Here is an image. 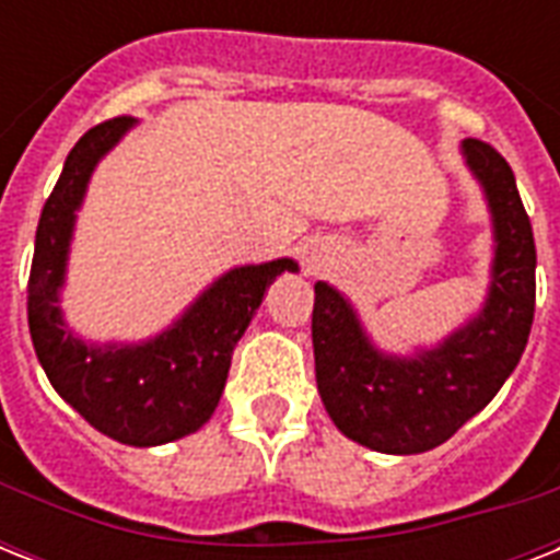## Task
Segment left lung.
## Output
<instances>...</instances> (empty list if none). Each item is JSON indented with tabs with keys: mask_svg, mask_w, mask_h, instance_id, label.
<instances>
[{
	"mask_svg": "<svg viewBox=\"0 0 560 560\" xmlns=\"http://www.w3.org/2000/svg\"><path fill=\"white\" fill-rule=\"evenodd\" d=\"M462 153L486 191L494 264L486 305L435 349L383 354L340 290L316 281V386L328 416L351 442L381 453H424L447 442L494 398L521 363L535 319V235L509 162L479 139Z\"/></svg>",
	"mask_w": 560,
	"mask_h": 560,
	"instance_id": "obj_1",
	"label": "left lung"
}]
</instances>
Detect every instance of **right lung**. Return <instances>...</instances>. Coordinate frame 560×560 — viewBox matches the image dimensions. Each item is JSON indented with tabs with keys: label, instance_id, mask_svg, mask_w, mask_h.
<instances>
[{
	"label": "right lung",
	"instance_id": "1",
	"mask_svg": "<svg viewBox=\"0 0 560 560\" xmlns=\"http://www.w3.org/2000/svg\"><path fill=\"white\" fill-rule=\"evenodd\" d=\"M109 118L78 139L37 223L28 276V328L39 366L57 395L98 433L121 444L153 447L200 430L218 407L232 351L276 276L299 270L293 258L246 264L223 272L197 302L144 342L78 340L60 314V288L86 183L98 160L133 127Z\"/></svg>",
	"mask_w": 560,
	"mask_h": 560
}]
</instances>
